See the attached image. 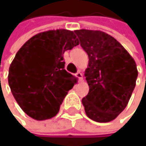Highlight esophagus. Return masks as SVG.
I'll return each instance as SVG.
<instances>
[{
    "label": "esophagus",
    "instance_id": "obj_1",
    "mask_svg": "<svg viewBox=\"0 0 146 146\" xmlns=\"http://www.w3.org/2000/svg\"><path fill=\"white\" fill-rule=\"evenodd\" d=\"M75 75H76V77L79 79V80H80V81H82V80H83V75H82V74H81L80 72H78Z\"/></svg>",
    "mask_w": 146,
    "mask_h": 146
}]
</instances>
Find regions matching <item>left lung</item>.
I'll return each instance as SVG.
<instances>
[{"mask_svg":"<svg viewBox=\"0 0 146 146\" xmlns=\"http://www.w3.org/2000/svg\"><path fill=\"white\" fill-rule=\"evenodd\" d=\"M74 32L89 59L85 71L89 92L82 99L85 112L93 121L110 122L130 101L138 74L136 62L124 47L107 33L92 30Z\"/></svg>","mask_w":146,"mask_h":146,"instance_id":"left-lung-1","label":"left lung"}]
</instances>
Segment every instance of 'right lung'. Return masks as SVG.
Returning a JSON list of instances; mask_svg holds the SVG:
<instances>
[{"mask_svg":"<svg viewBox=\"0 0 146 146\" xmlns=\"http://www.w3.org/2000/svg\"><path fill=\"white\" fill-rule=\"evenodd\" d=\"M79 44L74 31L52 30L30 38L15 54L9 70V85L21 109L43 121L55 116L77 78L67 72L63 54Z\"/></svg>","mask_w":146,"mask_h":146,"instance_id":"right-lung-1","label":"right lung"}]
</instances>
